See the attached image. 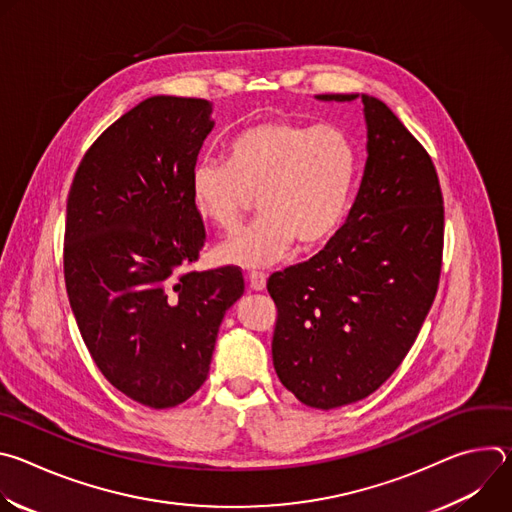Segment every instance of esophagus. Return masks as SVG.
<instances>
[{"label": "esophagus", "instance_id": "1", "mask_svg": "<svg viewBox=\"0 0 512 512\" xmlns=\"http://www.w3.org/2000/svg\"><path fill=\"white\" fill-rule=\"evenodd\" d=\"M265 281H267V275H265V273H261V271H251V273H249V285H251V289H255V291L265 289Z\"/></svg>", "mask_w": 512, "mask_h": 512}]
</instances>
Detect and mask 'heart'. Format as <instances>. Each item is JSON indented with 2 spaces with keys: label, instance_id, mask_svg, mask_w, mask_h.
<instances>
[{
  "label": "heart",
  "instance_id": "heart-1",
  "mask_svg": "<svg viewBox=\"0 0 512 512\" xmlns=\"http://www.w3.org/2000/svg\"><path fill=\"white\" fill-rule=\"evenodd\" d=\"M358 172L346 131L296 119H265L241 129L227 145V162L198 160L190 170V200L200 221L235 231L247 210L261 214L216 249L225 263L269 267L291 245H324L344 221Z\"/></svg>",
  "mask_w": 512,
  "mask_h": 512
}]
</instances>
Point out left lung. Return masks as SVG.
Returning a JSON list of instances; mask_svg holds the SVG:
<instances>
[{
	"label": "left lung",
	"instance_id": "1",
	"mask_svg": "<svg viewBox=\"0 0 512 512\" xmlns=\"http://www.w3.org/2000/svg\"><path fill=\"white\" fill-rule=\"evenodd\" d=\"M362 103L369 158L348 221L310 261L267 279L277 308L275 373L314 409L356 403L397 371L442 273L444 196L435 166L383 101L362 95Z\"/></svg>",
	"mask_w": 512,
	"mask_h": 512
}]
</instances>
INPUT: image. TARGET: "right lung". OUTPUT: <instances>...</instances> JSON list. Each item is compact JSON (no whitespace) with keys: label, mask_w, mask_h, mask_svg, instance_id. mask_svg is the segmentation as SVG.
Masks as SVG:
<instances>
[{"label":"right lung","mask_w":512,"mask_h":512,"mask_svg":"<svg viewBox=\"0 0 512 512\" xmlns=\"http://www.w3.org/2000/svg\"><path fill=\"white\" fill-rule=\"evenodd\" d=\"M212 125L204 99L141 101L95 139L66 200L64 281L81 336L103 377L152 409L202 387L245 291L241 267L188 269L206 241L190 170Z\"/></svg>","instance_id":"1"}]
</instances>
